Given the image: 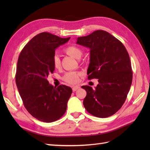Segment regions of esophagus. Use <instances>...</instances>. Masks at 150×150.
I'll list each match as a JSON object with an SVG mask.
<instances>
[{
    "mask_svg": "<svg viewBox=\"0 0 150 150\" xmlns=\"http://www.w3.org/2000/svg\"><path fill=\"white\" fill-rule=\"evenodd\" d=\"M79 88V86H75L73 87V88H72L73 91H75L76 90H77Z\"/></svg>",
    "mask_w": 150,
    "mask_h": 150,
    "instance_id": "esophagus-1",
    "label": "esophagus"
}]
</instances>
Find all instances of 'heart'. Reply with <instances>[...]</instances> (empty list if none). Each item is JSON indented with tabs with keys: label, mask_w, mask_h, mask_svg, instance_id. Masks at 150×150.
<instances>
[{
	"label": "heart",
	"mask_w": 150,
	"mask_h": 150,
	"mask_svg": "<svg viewBox=\"0 0 150 150\" xmlns=\"http://www.w3.org/2000/svg\"><path fill=\"white\" fill-rule=\"evenodd\" d=\"M64 52L73 58L79 59L82 55V50L79 47L75 46H70L67 47L64 50ZM53 64L55 68H59L60 66V60L58 55H55L53 57ZM81 75L80 72L69 71L66 73L64 75L63 80L69 84H75L79 79V76Z\"/></svg>",
	"instance_id": "1"
}]
</instances>
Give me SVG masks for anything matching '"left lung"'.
Wrapping results in <instances>:
<instances>
[{"mask_svg": "<svg viewBox=\"0 0 150 150\" xmlns=\"http://www.w3.org/2000/svg\"><path fill=\"white\" fill-rule=\"evenodd\" d=\"M77 44L90 50L88 79H98L95 90L82 86L87 92L83 101L85 109L97 117L113 115L125 102L132 82L131 62L126 47L103 30L78 37Z\"/></svg>", "mask_w": 150, "mask_h": 150, "instance_id": "1", "label": "left lung"}]
</instances>
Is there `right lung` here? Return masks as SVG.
<instances>
[{
  "label": "right lung",
  "mask_w": 150,
  "mask_h": 150,
  "mask_svg": "<svg viewBox=\"0 0 150 150\" xmlns=\"http://www.w3.org/2000/svg\"><path fill=\"white\" fill-rule=\"evenodd\" d=\"M69 39L40 33L30 40L18 57L15 81L19 94L28 112L42 122H54L63 116L72 93L71 88H57L47 80L55 69L52 60L55 50Z\"/></svg>",
  "instance_id": "obj_1"
}]
</instances>
